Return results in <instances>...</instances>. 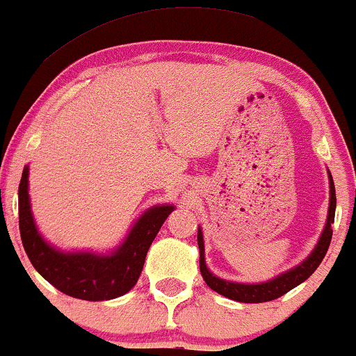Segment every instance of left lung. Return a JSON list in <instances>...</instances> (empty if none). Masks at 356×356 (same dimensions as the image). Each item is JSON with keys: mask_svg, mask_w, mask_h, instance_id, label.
Returning a JSON list of instances; mask_svg holds the SVG:
<instances>
[{"mask_svg": "<svg viewBox=\"0 0 356 356\" xmlns=\"http://www.w3.org/2000/svg\"><path fill=\"white\" fill-rule=\"evenodd\" d=\"M330 178V207H328V218L327 225H325L323 233H321L318 243H316L315 250L310 253V257L307 260L296 265L295 268L285 271V273L278 275L277 278L268 280L265 283H235L228 282V280H221L211 273L207 268V263H204V243H203V233L198 228V246H200V271H202V277L208 286L211 288L216 293L227 296L229 300H235V302L241 303H263V302H271V300H277L282 295L288 293L290 290H293L295 286H298L300 283H303L305 280L310 278L313 271L320 266L321 260L325 258V254L328 252L330 241H332L333 229L332 225L335 221V208H337V196H335V183H333L332 175L328 171Z\"/></svg>", "mask_w": 356, "mask_h": 356, "instance_id": "1", "label": "left lung"}]
</instances>
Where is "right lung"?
<instances>
[{
    "instance_id": "1",
    "label": "right lung",
    "mask_w": 356,
    "mask_h": 356,
    "mask_svg": "<svg viewBox=\"0 0 356 356\" xmlns=\"http://www.w3.org/2000/svg\"><path fill=\"white\" fill-rule=\"evenodd\" d=\"M28 175V166H24L18 188L19 233L24 252L38 273L65 295L88 302H103L128 293L140 278L154 236L175 210L173 204H156L146 210L111 254L65 253L46 243L38 232L29 204Z\"/></svg>"
}]
</instances>
